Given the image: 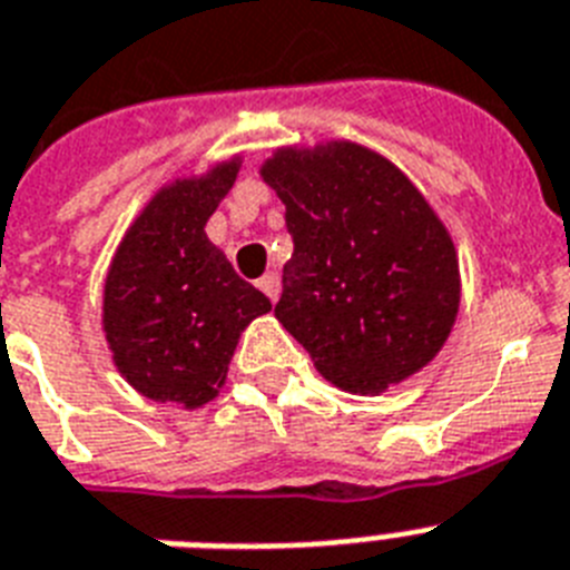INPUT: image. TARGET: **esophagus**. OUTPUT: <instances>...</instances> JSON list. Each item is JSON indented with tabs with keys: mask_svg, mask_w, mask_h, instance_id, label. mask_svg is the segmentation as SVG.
Segmentation results:
<instances>
[{
	"mask_svg": "<svg viewBox=\"0 0 570 570\" xmlns=\"http://www.w3.org/2000/svg\"><path fill=\"white\" fill-rule=\"evenodd\" d=\"M257 286H261L263 293H266V298H269L272 304L281 298V275H277V272H266V275L257 281Z\"/></svg>",
	"mask_w": 570,
	"mask_h": 570,
	"instance_id": "obj_1",
	"label": "esophagus"
}]
</instances>
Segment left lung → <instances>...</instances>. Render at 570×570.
<instances>
[{
  "instance_id": "8db88e82",
  "label": "left lung",
  "mask_w": 570,
  "mask_h": 570,
  "mask_svg": "<svg viewBox=\"0 0 570 570\" xmlns=\"http://www.w3.org/2000/svg\"><path fill=\"white\" fill-rule=\"evenodd\" d=\"M261 179L286 205L295 243L275 318L315 371L362 396L423 371L455 327L461 269L417 185L344 138L277 147Z\"/></svg>"
}]
</instances>
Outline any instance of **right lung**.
I'll return each instance as SVG.
<instances>
[{
	"instance_id": "1",
	"label": "right lung",
	"mask_w": 570,
	"mask_h": 570,
	"mask_svg": "<svg viewBox=\"0 0 570 570\" xmlns=\"http://www.w3.org/2000/svg\"><path fill=\"white\" fill-rule=\"evenodd\" d=\"M240 165L232 156L161 185L115 248L100 327L118 374L147 400L212 403L243 330L272 309L205 234Z\"/></svg>"
}]
</instances>
